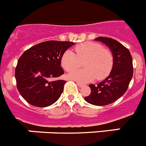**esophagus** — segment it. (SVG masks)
Instances as JSON below:
<instances>
[{
  "label": "esophagus",
  "instance_id": "esophagus-1",
  "mask_svg": "<svg viewBox=\"0 0 146 146\" xmlns=\"http://www.w3.org/2000/svg\"><path fill=\"white\" fill-rule=\"evenodd\" d=\"M76 83H77V85L78 86H79V87H80V88H82V87H83V86H84V85L82 84V83H81V82H76Z\"/></svg>",
  "mask_w": 146,
  "mask_h": 146
}]
</instances>
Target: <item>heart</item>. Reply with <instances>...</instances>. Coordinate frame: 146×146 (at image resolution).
I'll list each match as a JSON object with an SVG mask.
<instances>
[{
  "mask_svg": "<svg viewBox=\"0 0 146 146\" xmlns=\"http://www.w3.org/2000/svg\"><path fill=\"white\" fill-rule=\"evenodd\" d=\"M74 50L75 53L66 50L60 58V64L64 70L72 71L69 74V78L86 82L95 78L102 80L110 75L114 61L113 54L109 50L103 48L99 43L86 42L77 45ZM83 61L85 69L74 70Z\"/></svg>",
  "mask_w": 146,
  "mask_h": 146,
  "instance_id": "1",
  "label": "heart"
}]
</instances>
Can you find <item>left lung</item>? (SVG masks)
<instances>
[{
    "mask_svg": "<svg viewBox=\"0 0 146 146\" xmlns=\"http://www.w3.org/2000/svg\"><path fill=\"white\" fill-rule=\"evenodd\" d=\"M95 40L106 44L113 56V67L110 75L96 86L89 85L91 92L84 98L87 102L96 106L112 104L123 96L133 75L132 58L129 50L116 40L98 37Z\"/></svg>",
    "mask_w": 146,
    "mask_h": 146,
    "instance_id": "obj_1",
    "label": "left lung"
}]
</instances>
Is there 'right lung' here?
<instances>
[{
  "label": "right lung",
  "mask_w": 146,
  "mask_h": 146,
  "mask_svg": "<svg viewBox=\"0 0 146 146\" xmlns=\"http://www.w3.org/2000/svg\"><path fill=\"white\" fill-rule=\"evenodd\" d=\"M74 42L47 41L36 44L21 55L15 69L18 91L35 107H48L61 95L66 83L53 80L64 74L60 58Z\"/></svg>",
  "instance_id": "add662e5"
}]
</instances>
